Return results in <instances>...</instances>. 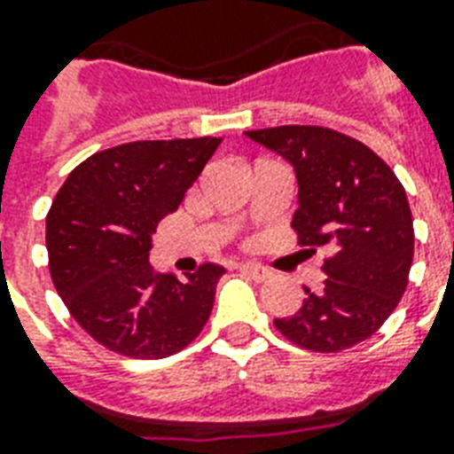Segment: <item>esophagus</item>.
<instances>
[{"instance_id": "1", "label": "esophagus", "mask_w": 454, "mask_h": 454, "mask_svg": "<svg viewBox=\"0 0 454 454\" xmlns=\"http://www.w3.org/2000/svg\"><path fill=\"white\" fill-rule=\"evenodd\" d=\"M238 269H240L242 273H245V276L254 278L256 283H263V280H269V278H270V270H269V269H263L262 263L247 262V263H240Z\"/></svg>"}]
</instances>
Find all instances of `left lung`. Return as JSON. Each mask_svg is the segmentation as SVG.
<instances>
[{"label":"left lung","mask_w":454,"mask_h":454,"mask_svg":"<svg viewBox=\"0 0 454 454\" xmlns=\"http://www.w3.org/2000/svg\"><path fill=\"white\" fill-rule=\"evenodd\" d=\"M245 134L294 167L299 245L332 247L323 290L303 287L301 309L273 323L309 351L339 353L365 341L408 287L415 228L405 188L377 153L327 127L285 124Z\"/></svg>","instance_id":"1"}]
</instances>
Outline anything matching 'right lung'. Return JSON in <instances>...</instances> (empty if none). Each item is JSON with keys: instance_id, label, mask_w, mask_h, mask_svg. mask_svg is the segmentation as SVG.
<instances>
[{"instance_id": "obj_1", "label": "right lung", "mask_w": 454, "mask_h": 454, "mask_svg": "<svg viewBox=\"0 0 454 454\" xmlns=\"http://www.w3.org/2000/svg\"><path fill=\"white\" fill-rule=\"evenodd\" d=\"M221 138L134 141L77 164L46 214L56 292L80 327L110 351L155 360L181 351L209 320L223 266L185 280L148 262L157 223L176 212Z\"/></svg>"}]
</instances>
